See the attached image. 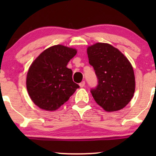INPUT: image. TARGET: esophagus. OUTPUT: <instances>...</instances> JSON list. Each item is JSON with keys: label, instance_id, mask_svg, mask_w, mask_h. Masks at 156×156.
Listing matches in <instances>:
<instances>
[{"label": "esophagus", "instance_id": "34e87169", "mask_svg": "<svg viewBox=\"0 0 156 156\" xmlns=\"http://www.w3.org/2000/svg\"><path fill=\"white\" fill-rule=\"evenodd\" d=\"M80 87H84L85 86V82H84V81H83V82L80 83Z\"/></svg>", "mask_w": 156, "mask_h": 156}]
</instances>
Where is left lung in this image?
Wrapping results in <instances>:
<instances>
[{
    "label": "left lung",
    "mask_w": 156,
    "mask_h": 156,
    "mask_svg": "<svg viewBox=\"0 0 156 156\" xmlns=\"http://www.w3.org/2000/svg\"><path fill=\"white\" fill-rule=\"evenodd\" d=\"M89 63L94 67L98 84L91 93L95 101L106 112L124 108L135 91L133 67L118 49L98 42L87 48Z\"/></svg>",
    "instance_id": "8db88e82"
}]
</instances>
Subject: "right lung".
Returning <instances> with one entry per match:
<instances>
[{
  "label": "right lung",
  "mask_w": 156,
  "mask_h": 156,
  "mask_svg": "<svg viewBox=\"0 0 156 156\" xmlns=\"http://www.w3.org/2000/svg\"><path fill=\"white\" fill-rule=\"evenodd\" d=\"M76 54L75 49L57 44L46 49L32 63L27 74V90L38 107L57 110L80 87L72 80V69L67 67Z\"/></svg>",
  "instance_id": "1"
}]
</instances>
